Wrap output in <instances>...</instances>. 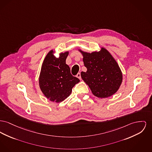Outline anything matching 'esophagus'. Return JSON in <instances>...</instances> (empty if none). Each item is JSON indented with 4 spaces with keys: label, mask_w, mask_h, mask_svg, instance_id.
I'll return each mask as SVG.
<instances>
[{
    "label": "esophagus",
    "mask_w": 152,
    "mask_h": 152,
    "mask_svg": "<svg viewBox=\"0 0 152 152\" xmlns=\"http://www.w3.org/2000/svg\"><path fill=\"white\" fill-rule=\"evenodd\" d=\"M76 77L78 78V79H79L80 80L81 79V75L80 73H77V75H76Z\"/></svg>",
    "instance_id": "obj_1"
}]
</instances>
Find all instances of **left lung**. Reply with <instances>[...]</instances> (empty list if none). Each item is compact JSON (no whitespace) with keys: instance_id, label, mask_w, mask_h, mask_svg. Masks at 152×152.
Listing matches in <instances>:
<instances>
[{"instance_id":"left-lung-1","label":"left lung","mask_w":152,"mask_h":152,"mask_svg":"<svg viewBox=\"0 0 152 152\" xmlns=\"http://www.w3.org/2000/svg\"><path fill=\"white\" fill-rule=\"evenodd\" d=\"M87 71L81 72V79L87 84L92 93L100 99L114 95L118 91L123 80L121 69L115 58L103 47L92 53L80 49Z\"/></svg>"}]
</instances>
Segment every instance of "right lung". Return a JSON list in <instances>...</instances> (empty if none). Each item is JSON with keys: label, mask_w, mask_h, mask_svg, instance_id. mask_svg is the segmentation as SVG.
Listing matches in <instances>:
<instances>
[{"label": "right lung", "mask_w": 152, "mask_h": 152, "mask_svg": "<svg viewBox=\"0 0 152 152\" xmlns=\"http://www.w3.org/2000/svg\"><path fill=\"white\" fill-rule=\"evenodd\" d=\"M50 50L45 56L39 76V86L45 97L59 103L71 94L72 88L80 80L73 76L70 68L66 64L69 51L59 54L58 57Z\"/></svg>", "instance_id": "obj_1"}]
</instances>
